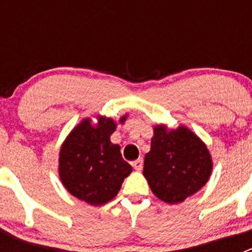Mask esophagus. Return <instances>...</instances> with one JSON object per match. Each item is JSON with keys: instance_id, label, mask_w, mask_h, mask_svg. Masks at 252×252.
<instances>
[{"instance_id": "esophagus-1", "label": "esophagus", "mask_w": 252, "mask_h": 252, "mask_svg": "<svg viewBox=\"0 0 252 252\" xmlns=\"http://www.w3.org/2000/svg\"><path fill=\"white\" fill-rule=\"evenodd\" d=\"M142 165H144V160H142L141 158H140V159H137V160H135V161L132 162L133 169H135V170H137V171L141 170Z\"/></svg>"}]
</instances>
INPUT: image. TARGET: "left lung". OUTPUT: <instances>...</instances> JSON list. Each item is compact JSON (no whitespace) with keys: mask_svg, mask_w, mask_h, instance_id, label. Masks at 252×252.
Instances as JSON below:
<instances>
[{"mask_svg":"<svg viewBox=\"0 0 252 252\" xmlns=\"http://www.w3.org/2000/svg\"><path fill=\"white\" fill-rule=\"evenodd\" d=\"M213 161L207 145L190 128L179 125L154 126L150 151L144 160V177L160 201L184 202L208 182Z\"/></svg>","mask_w":252,"mask_h":252,"instance_id":"1","label":"left lung"}]
</instances>
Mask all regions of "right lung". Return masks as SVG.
Returning <instances> with one entry per match:
<instances>
[{"instance_id": "add662e5", "label": "right lung", "mask_w": 252, "mask_h": 252, "mask_svg": "<svg viewBox=\"0 0 252 252\" xmlns=\"http://www.w3.org/2000/svg\"><path fill=\"white\" fill-rule=\"evenodd\" d=\"M127 113L119 120L124 124ZM117 122L111 117L97 116V124L90 117L73 128L59 153V178L72 195L91 206L112 201L132 166L122 159L120 145L111 142Z\"/></svg>"}]
</instances>
